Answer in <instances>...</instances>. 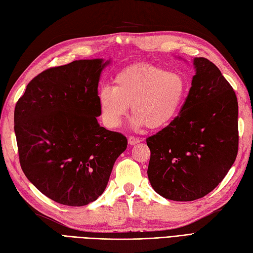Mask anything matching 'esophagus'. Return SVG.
Returning <instances> with one entry per match:
<instances>
[{
	"mask_svg": "<svg viewBox=\"0 0 253 253\" xmlns=\"http://www.w3.org/2000/svg\"><path fill=\"white\" fill-rule=\"evenodd\" d=\"M127 141H128V145L129 146H134V145H136V143L140 142V139L137 138V137H134V136H129Z\"/></svg>",
	"mask_w": 253,
	"mask_h": 253,
	"instance_id": "34e87169",
	"label": "esophagus"
}]
</instances>
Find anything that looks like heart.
I'll list each match as a JSON object with an SVG mask.
<instances>
[{"instance_id":"1","label":"heart","mask_w":253,"mask_h":253,"mask_svg":"<svg viewBox=\"0 0 253 253\" xmlns=\"http://www.w3.org/2000/svg\"><path fill=\"white\" fill-rule=\"evenodd\" d=\"M187 92V80L181 72L140 64L126 67L116 74L114 86L101 88L98 101L107 127H119L131 105L134 113L131 125L134 128L147 126L161 128L177 117Z\"/></svg>"}]
</instances>
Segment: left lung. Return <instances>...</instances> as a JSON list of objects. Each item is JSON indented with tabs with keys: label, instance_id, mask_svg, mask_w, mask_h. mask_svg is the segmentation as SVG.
Here are the masks:
<instances>
[{
	"label": "left lung",
	"instance_id": "obj_1",
	"mask_svg": "<svg viewBox=\"0 0 253 253\" xmlns=\"http://www.w3.org/2000/svg\"><path fill=\"white\" fill-rule=\"evenodd\" d=\"M195 76L177 117L147 138L150 184L173 201L211 193L233 165L238 150V104L233 88L207 58L193 59Z\"/></svg>",
	"mask_w": 253,
	"mask_h": 253
}]
</instances>
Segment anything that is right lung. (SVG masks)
<instances>
[{
	"label": "right lung",
	"mask_w": 253,
	"mask_h": 253,
	"mask_svg": "<svg viewBox=\"0 0 253 253\" xmlns=\"http://www.w3.org/2000/svg\"><path fill=\"white\" fill-rule=\"evenodd\" d=\"M111 59H80L34 78L15 108L20 165L53 201L83 207L103 194L127 139L101 126L98 86Z\"/></svg>",
	"instance_id": "add662e5"
}]
</instances>
